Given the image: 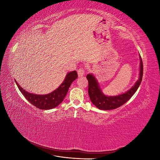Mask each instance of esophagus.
<instances>
[{"label": "esophagus", "mask_w": 160, "mask_h": 160, "mask_svg": "<svg viewBox=\"0 0 160 160\" xmlns=\"http://www.w3.org/2000/svg\"><path fill=\"white\" fill-rule=\"evenodd\" d=\"M77 73H78V75L79 77L83 76L85 74V70L83 68H79L77 71Z\"/></svg>", "instance_id": "1"}]
</instances>
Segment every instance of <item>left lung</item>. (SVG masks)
I'll use <instances>...</instances> for the list:
<instances>
[{
    "instance_id": "1",
    "label": "left lung",
    "mask_w": 160,
    "mask_h": 160,
    "mask_svg": "<svg viewBox=\"0 0 160 160\" xmlns=\"http://www.w3.org/2000/svg\"><path fill=\"white\" fill-rule=\"evenodd\" d=\"M143 62L140 56V71L139 79L129 91L117 96H106L101 90L98 81L92 74L87 75L88 80V93L91 102L101 110H111L123 105L132 98L141 84L143 77Z\"/></svg>"
}]
</instances>
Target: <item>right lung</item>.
I'll use <instances>...</instances> for the list:
<instances>
[{"label":"right lung","instance_id":"right-lung-1","mask_svg":"<svg viewBox=\"0 0 160 160\" xmlns=\"http://www.w3.org/2000/svg\"><path fill=\"white\" fill-rule=\"evenodd\" d=\"M78 75L76 71L68 72L63 82L54 91L47 95H37L28 93L15 81L18 89L21 91L24 97L27 101L33 105L35 107L41 109H51L56 108L61 102H62L66 96L69 88L72 81H75Z\"/></svg>","mask_w":160,"mask_h":160}]
</instances>
